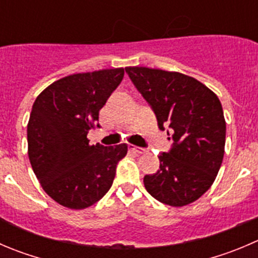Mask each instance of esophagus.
Here are the masks:
<instances>
[{
  "label": "esophagus",
  "instance_id": "esophagus-1",
  "mask_svg": "<svg viewBox=\"0 0 258 258\" xmlns=\"http://www.w3.org/2000/svg\"><path fill=\"white\" fill-rule=\"evenodd\" d=\"M128 149L130 151L135 152V154H145V152L147 151V150L144 149V147H137V146H130Z\"/></svg>",
  "mask_w": 258,
  "mask_h": 258
}]
</instances>
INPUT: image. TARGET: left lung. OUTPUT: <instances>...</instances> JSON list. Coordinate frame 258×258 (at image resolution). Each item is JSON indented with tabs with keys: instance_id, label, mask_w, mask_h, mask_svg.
<instances>
[{
	"instance_id": "left-lung-1",
	"label": "left lung",
	"mask_w": 258,
	"mask_h": 258,
	"mask_svg": "<svg viewBox=\"0 0 258 258\" xmlns=\"http://www.w3.org/2000/svg\"><path fill=\"white\" fill-rule=\"evenodd\" d=\"M124 69L151 106L159 128L169 126L171 132V150L160 155L155 174L145 175V187L161 203L187 206L212 186L223 161L226 119L221 101L203 83L177 72Z\"/></svg>"
}]
</instances>
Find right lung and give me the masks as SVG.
<instances>
[{"label": "right lung", "mask_w": 258, "mask_h": 258, "mask_svg": "<svg viewBox=\"0 0 258 258\" xmlns=\"http://www.w3.org/2000/svg\"><path fill=\"white\" fill-rule=\"evenodd\" d=\"M124 69L64 77L35 99L27 123L30 162L47 196L60 206L84 209L112 186L127 145H89L99 111L123 79Z\"/></svg>", "instance_id": "add662e5"}]
</instances>
